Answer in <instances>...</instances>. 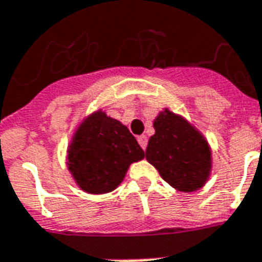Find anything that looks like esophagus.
<instances>
[{"label":"esophagus","instance_id":"1","mask_svg":"<svg viewBox=\"0 0 262 262\" xmlns=\"http://www.w3.org/2000/svg\"><path fill=\"white\" fill-rule=\"evenodd\" d=\"M137 140H139V144H140V146H141V148H143V150H146L147 141H148L147 136H144V135H141V136L137 137Z\"/></svg>","mask_w":262,"mask_h":262}]
</instances>
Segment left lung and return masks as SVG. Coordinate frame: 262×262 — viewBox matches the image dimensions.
<instances>
[{"label":"left lung","mask_w":262,"mask_h":262,"mask_svg":"<svg viewBox=\"0 0 262 262\" xmlns=\"http://www.w3.org/2000/svg\"><path fill=\"white\" fill-rule=\"evenodd\" d=\"M152 125L156 133L147 144V161L178 191L200 190L212 169L208 141L187 119L168 108L157 115Z\"/></svg>","instance_id":"8db88e82"}]
</instances>
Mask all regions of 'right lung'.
<instances>
[{
	"label": "right lung",
	"mask_w": 262,
	"mask_h": 262,
	"mask_svg": "<svg viewBox=\"0 0 262 262\" xmlns=\"http://www.w3.org/2000/svg\"><path fill=\"white\" fill-rule=\"evenodd\" d=\"M144 157V151L122 122L97 110L73 133L67 165L83 191L105 194L121 185L130 164Z\"/></svg>",
	"instance_id": "right-lung-1"
}]
</instances>
